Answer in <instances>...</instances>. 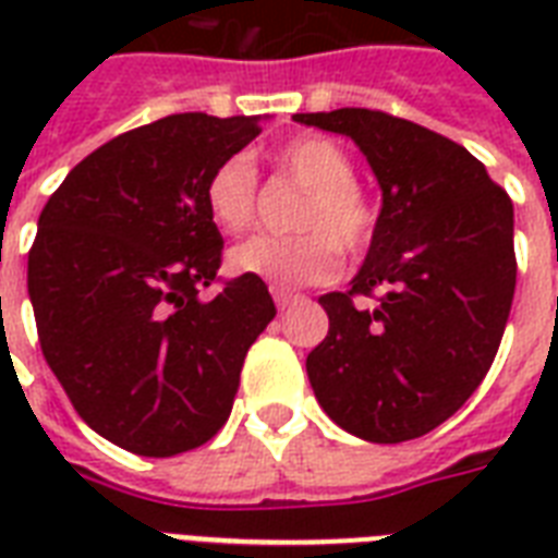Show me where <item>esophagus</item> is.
Segmentation results:
<instances>
[{"label":"esophagus","mask_w":558,"mask_h":558,"mask_svg":"<svg viewBox=\"0 0 558 558\" xmlns=\"http://www.w3.org/2000/svg\"><path fill=\"white\" fill-rule=\"evenodd\" d=\"M298 301V295H292V292H280V289H275V304H278V310L283 313L287 306H292Z\"/></svg>","instance_id":"1"}]
</instances>
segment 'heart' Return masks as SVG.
Masks as SVG:
<instances>
[{
  "mask_svg": "<svg viewBox=\"0 0 558 558\" xmlns=\"http://www.w3.org/2000/svg\"><path fill=\"white\" fill-rule=\"evenodd\" d=\"M280 177L304 187L295 217L298 236H252L228 254V269L292 292L330 283L341 252L362 254L376 231V208L356 179L350 153L324 135H298L271 153ZM210 219L226 234H243L257 214V170L248 156L219 161L205 185Z\"/></svg>",
  "mask_w": 558,
  "mask_h": 558,
  "instance_id": "1",
  "label": "heart"
}]
</instances>
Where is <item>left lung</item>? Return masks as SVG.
<instances>
[{
	"instance_id": "left-lung-1",
	"label": "left lung",
	"mask_w": 558,
	"mask_h": 558,
	"mask_svg": "<svg viewBox=\"0 0 558 558\" xmlns=\"http://www.w3.org/2000/svg\"><path fill=\"white\" fill-rule=\"evenodd\" d=\"M292 118L350 135L381 187L362 269L348 292L318 298L330 330L306 356L315 399L362 440L423 437L475 393L501 344L519 269L510 196L466 147L405 118ZM376 291L373 311L357 304Z\"/></svg>"
}]
</instances>
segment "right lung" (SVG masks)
I'll return each mask as SVG.
<instances>
[{"label":"right lung","instance_id":"add662e5","mask_svg":"<svg viewBox=\"0 0 558 558\" xmlns=\"http://www.w3.org/2000/svg\"><path fill=\"white\" fill-rule=\"evenodd\" d=\"M257 121L182 112L130 130L39 214L28 295L43 356L83 423L144 458L226 425L245 353L278 313L260 278L202 298L222 263L205 185L260 135Z\"/></svg>","mask_w":558,"mask_h":558}]
</instances>
